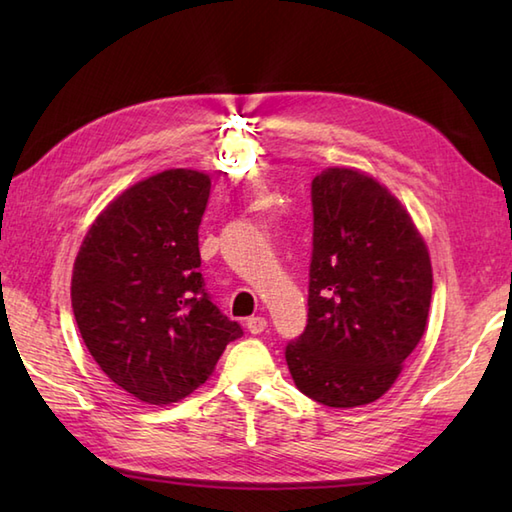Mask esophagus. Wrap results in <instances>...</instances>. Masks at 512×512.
<instances>
[{"instance_id": "34e87169", "label": "esophagus", "mask_w": 512, "mask_h": 512, "mask_svg": "<svg viewBox=\"0 0 512 512\" xmlns=\"http://www.w3.org/2000/svg\"><path fill=\"white\" fill-rule=\"evenodd\" d=\"M266 319L264 317H250L248 321H246V328H248V332L250 334H262L264 330H266Z\"/></svg>"}]
</instances>
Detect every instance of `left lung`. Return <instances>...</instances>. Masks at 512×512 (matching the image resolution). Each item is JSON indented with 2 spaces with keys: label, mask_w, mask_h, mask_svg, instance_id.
<instances>
[{
  "label": "left lung",
  "mask_w": 512,
  "mask_h": 512,
  "mask_svg": "<svg viewBox=\"0 0 512 512\" xmlns=\"http://www.w3.org/2000/svg\"><path fill=\"white\" fill-rule=\"evenodd\" d=\"M308 325L286 345L301 394L334 409L378 400L427 328L433 273L416 224L383 184L330 167L312 180Z\"/></svg>",
  "instance_id": "left-lung-1"
}]
</instances>
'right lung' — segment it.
<instances>
[{"instance_id": "obj_1", "label": "right lung", "mask_w": 512, "mask_h": 512, "mask_svg": "<svg viewBox=\"0 0 512 512\" xmlns=\"http://www.w3.org/2000/svg\"><path fill=\"white\" fill-rule=\"evenodd\" d=\"M211 178L169 169L105 206L72 270V310L92 358L127 394L169 405L213 374L242 336L211 301L198 228Z\"/></svg>"}]
</instances>
